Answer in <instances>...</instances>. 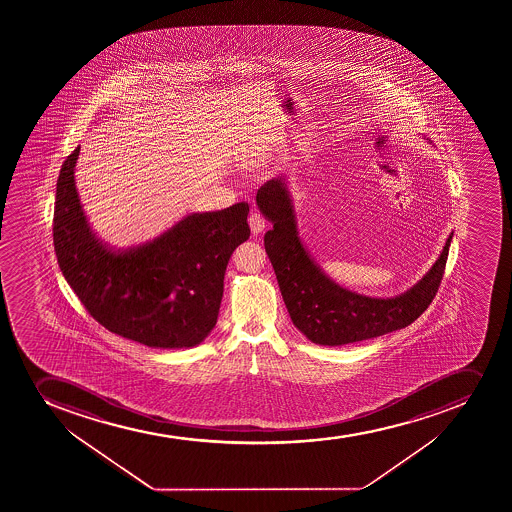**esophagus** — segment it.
I'll return each instance as SVG.
<instances>
[{
    "label": "esophagus",
    "instance_id": "34e87169",
    "mask_svg": "<svg viewBox=\"0 0 512 512\" xmlns=\"http://www.w3.org/2000/svg\"><path fill=\"white\" fill-rule=\"evenodd\" d=\"M248 225H250V230H252L253 235L262 232L265 228V218L262 217V213H250V215H248Z\"/></svg>",
    "mask_w": 512,
    "mask_h": 512
}]
</instances>
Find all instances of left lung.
I'll list each match as a JSON object with an SVG mask.
<instances>
[{
    "mask_svg": "<svg viewBox=\"0 0 512 512\" xmlns=\"http://www.w3.org/2000/svg\"><path fill=\"white\" fill-rule=\"evenodd\" d=\"M257 205L274 228L265 233L280 292L295 327L320 345H344L404 329L419 319L436 297L446 270L452 233L424 279L394 299H372L334 284L310 259L295 227L294 207L282 180L257 192Z\"/></svg>",
    "mask_w": 512,
    "mask_h": 512,
    "instance_id": "obj_1",
    "label": "left lung"
}]
</instances>
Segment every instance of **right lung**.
Masks as SVG:
<instances>
[{"label": "right lung", "mask_w": 512, "mask_h": 512, "mask_svg": "<svg viewBox=\"0 0 512 512\" xmlns=\"http://www.w3.org/2000/svg\"><path fill=\"white\" fill-rule=\"evenodd\" d=\"M80 147L56 182V259L88 314L113 334L155 349L200 344L217 324L223 275L250 237L247 203L192 213L135 247L112 248L92 232L75 187Z\"/></svg>", "instance_id": "right-lung-1"}]
</instances>
